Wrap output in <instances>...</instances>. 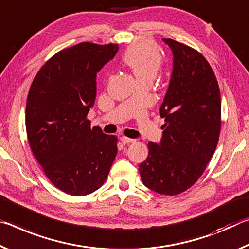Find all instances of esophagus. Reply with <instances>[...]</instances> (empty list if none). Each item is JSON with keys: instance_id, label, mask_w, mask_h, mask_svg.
<instances>
[{"instance_id": "obj_1", "label": "esophagus", "mask_w": 249, "mask_h": 249, "mask_svg": "<svg viewBox=\"0 0 249 249\" xmlns=\"http://www.w3.org/2000/svg\"><path fill=\"white\" fill-rule=\"evenodd\" d=\"M120 140H121V142L124 144H128V143H133L134 141L136 140H133V139H130V138H127V137H121L120 138Z\"/></svg>"}]
</instances>
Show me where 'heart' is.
Segmentation results:
<instances>
[{
	"instance_id": "b5f03b06",
	"label": "heart",
	"mask_w": 249,
	"mask_h": 249,
	"mask_svg": "<svg viewBox=\"0 0 249 249\" xmlns=\"http://www.w3.org/2000/svg\"><path fill=\"white\" fill-rule=\"evenodd\" d=\"M124 63L131 69L138 80H153L162 67L163 57L159 48L151 42L132 45L125 51Z\"/></svg>"
}]
</instances>
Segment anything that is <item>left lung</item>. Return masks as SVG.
I'll return each mask as SVG.
<instances>
[{"instance_id": "left-lung-1", "label": "left lung", "mask_w": 249, "mask_h": 249, "mask_svg": "<svg viewBox=\"0 0 249 249\" xmlns=\"http://www.w3.org/2000/svg\"><path fill=\"white\" fill-rule=\"evenodd\" d=\"M173 71L160 108L164 118L160 144L149 142L139 166L143 184L159 194L178 195L204 172L221 132V93L211 65L201 53L171 38Z\"/></svg>"}]
</instances>
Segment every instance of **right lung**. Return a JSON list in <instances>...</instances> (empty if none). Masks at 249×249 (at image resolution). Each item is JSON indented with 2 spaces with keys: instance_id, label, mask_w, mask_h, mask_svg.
<instances>
[{
  "instance_id": "obj_1",
  "label": "right lung",
  "mask_w": 249,
  "mask_h": 249,
  "mask_svg": "<svg viewBox=\"0 0 249 249\" xmlns=\"http://www.w3.org/2000/svg\"><path fill=\"white\" fill-rule=\"evenodd\" d=\"M118 44L84 42L51 57L27 96L25 125L32 152L53 184L74 196L104 184L117 156L118 138L87 119L96 99L97 72Z\"/></svg>"
}]
</instances>
